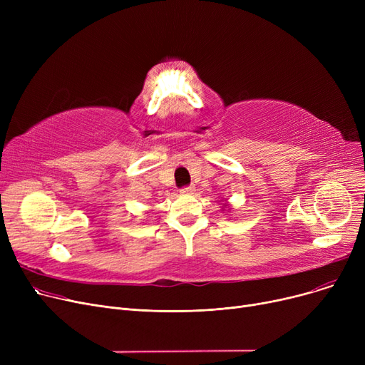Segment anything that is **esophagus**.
<instances>
[{
	"label": "esophagus",
	"mask_w": 365,
	"mask_h": 365,
	"mask_svg": "<svg viewBox=\"0 0 365 365\" xmlns=\"http://www.w3.org/2000/svg\"><path fill=\"white\" fill-rule=\"evenodd\" d=\"M194 192H195V186H186V187L180 189V194H183V195H190Z\"/></svg>",
	"instance_id": "1"
}]
</instances>
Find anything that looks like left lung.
<instances>
[{
  "label": "left lung",
  "mask_w": 365,
  "mask_h": 365,
  "mask_svg": "<svg viewBox=\"0 0 365 365\" xmlns=\"http://www.w3.org/2000/svg\"><path fill=\"white\" fill-rule=\"evenodd\" d=\"M231 210H232V205L231 204H229L227 201H225L223 204H222V212H231Z\"/></svg>",
  "instance_id": "left-lung-1"
}]
</instances>
